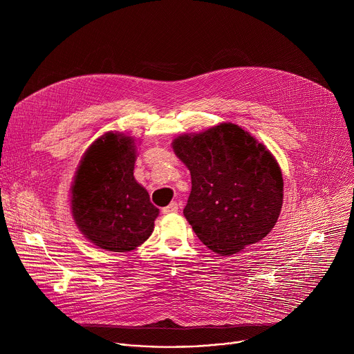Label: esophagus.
<instances>
[{
  "label": "esophagus",
  "mask_w": 354,
  "mask_h": 354,
  "mask_svg": "<svg viewBox=\"0 0 354 354\" xmlns=\"http://www.w3.org/2000/svg\"><path fill=\"white\" fill-rule=\"evenodd\" d=\"M178 209H179L178 203H175V201H174V203H171L169 206H167V207L162 209V213H164V214H172V213H176Z\"/></svg>",
  "instance_id": "1"
}]
</instances>
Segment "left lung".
<instances>
[{
    "instance_id": "obj_1",
    "label": "left lung",
    "mask_w": 354,
    "mask_h": 354,
    "mask_svg": "<svg viewBox=\"0 0 354 354\" xmlns=\"http://www.w3.org/2000/svg\"><path fill=\"white\" fill-rule=\"evenodd\" d=\"M175 156L192 176L183 214L220 257L262 241L283 206V176L265 144L235 123H220L174 138Z\"/></svg>"
}]
</instances>
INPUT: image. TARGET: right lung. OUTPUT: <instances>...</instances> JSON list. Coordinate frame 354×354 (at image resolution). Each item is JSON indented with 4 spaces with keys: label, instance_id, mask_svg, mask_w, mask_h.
<instances>
[{
    "label": "right lung",
    "instance_id": "right-lung-1",
    "mask_svg": "<svg viewBox=\"0 0 354 354\" xmlns=\"http://www.w3.org/2000/svg\"><path fill=\"white\" fill-rule=\"evenodd\" d=\"M137 140L123 131L97 137L84 153L70 189L71 216L100 249L130 252L154 231L160 210L134 179Z\"/></svg>",
    "mask_w": 354,
    "mask_h": 354
}]
</instances>
